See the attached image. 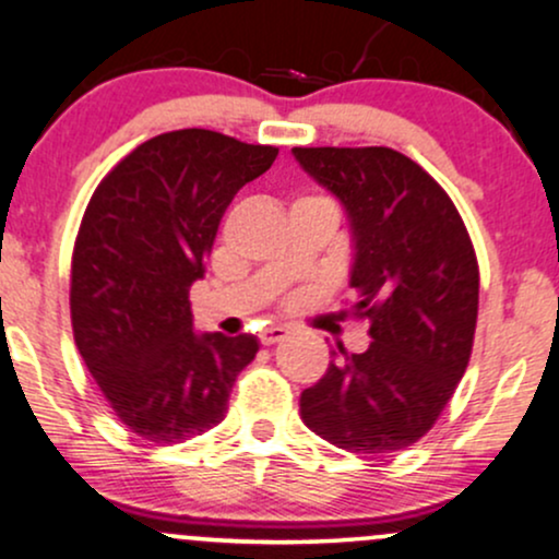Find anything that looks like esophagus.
Masks as SVG:
<instances>
[{
	"instance_id": "34e87169",
	"label": "esophagus",
	"mask_w": 559,
	"mask_h": 559,
	"mask_svg": "<svg viewBox=\"0 0 559 559\" xmlns=\"http://www.w3.org/2000/svg\"><path fill=\"white\" fill-rule=\"evenodd\" d=\"M286 336H288L286 325H267V329L260 331V342L265 346L281 342V338H286Z\"/></svg>"
}]
</instances>
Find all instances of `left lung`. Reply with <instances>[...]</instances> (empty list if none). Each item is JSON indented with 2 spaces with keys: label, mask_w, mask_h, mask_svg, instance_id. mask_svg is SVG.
<instances>
[{
  "label": "left lung",
  "mask_w": 559,
  "mask_h": 559,
  "mask_svg": "<svg viewBox=\"0 0 559 559\" xmlns=\"http://www.w3.org/2000/svg\"><path fill=\"white\" fill-rule=\"evenodd\" d=\"M301 170L342 202L352 234V312L370 346L342 344L299 396L310 431L357 454H391L433 428L473 349L478 262L447 191L389 146H294Z\"/></svg>",
  "instance_id": "left-lung-1"
}]
</instances>
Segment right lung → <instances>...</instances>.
I'll list each match as a JSON object with an SVG mask.
<instances>
[{
    "instance_id": "1",
    "label": "right lung",
    "mask_w": 559,
    "mask_h": 559,
    "mask_svg": "<svg viewBox=\"0 0 559 559\" xmlns=\"http://www.w3.org/2000/svg\"><path fill=\"white\" fill-rule=\"evenodd\" d=\"M275 146L204 128L159 133L120 159L83 213L70 273L73 336L120 423L181 444L226 418L252 333L194 331L189 288L204 278L217 226Z\"/></svg>"
}]
</instances>
